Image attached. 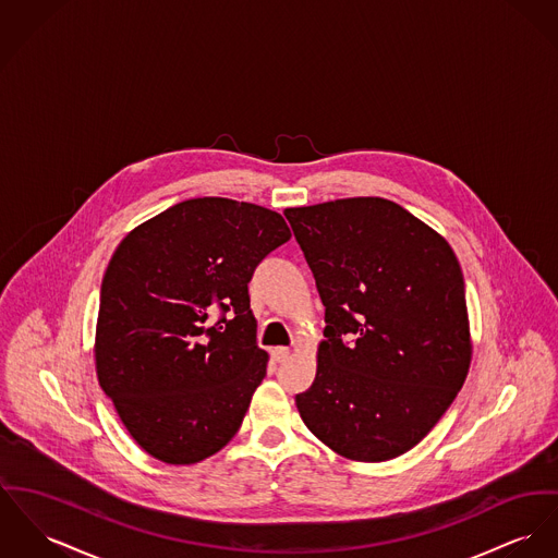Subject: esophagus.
<instances>
[{"label": "esophagus", "mask_w": 558, "mask_h": 558, "mask_svg": "<svg viewBox=\"0 0 558 558\" xmlns=\"http://www.w3.org/2000/svg\"><path fill=\"white\" fill-rule=\"evenodd\" d=\"M289 356H291V350L284 348V345H278V348L271 350V359H274L276 363H284Z\"/></svg>", "instance_id": "obj_1"}]
</instances>
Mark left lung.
<instances>
[{
  "label": "left lung",
  "instance_id": "8db88e82",
  "mask_svg": "<svg viewBox=\"0 0 558 558\" xmlns=\"http://www.w3.org/2000/svg\"><path fill=\"white\" fill-rule=\"evenodd\" d=\"M284 216L327 323L316 378L295 397L301 421L340 457L390 461L437 425L468 378L472 336L459 258L435 229L383 197Z\"/></svg>",
  "mask_w": 558,
  "mask_h": 558
}]
</instances>
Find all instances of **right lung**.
I'll use <instances>...</instances> for the list:
<instances>
[{
	"label": "right lung",
	"mask_w": 558,
	"mask_h": 558,
	"mask_svg": "<svg viewBox=\"0 0 558 558\" xmlns=\"http://www.w3.org/2000/svg\"><path fill=\"white\" fill-rule=\"evenodd\" d=\"M289 240L274 210L197 197L137 225L114 251L101 282L95 372L150 457L195 465L242 427L269 361L255 343L248 282L260 258Z\"/></svg>",
	"instance_id": "right-lung-1"
}]
</instances>
